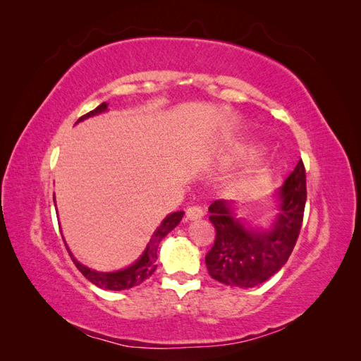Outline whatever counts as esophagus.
Here are the masks:
<instances>
[{"label":"esophagus","mask_w":361,"mask_h":361,"mask_svg":"<svg viewBox=\"0 0 361 361\" xmlns=\"http://www.w3.org/2000/svg\"><path fill=\"white\" fill-rule=\"evenodd\" d=\"M204 216V211L200 206H189L186 209V220H198Z\"/></svg>","instance_id":"1"}]
</instances>
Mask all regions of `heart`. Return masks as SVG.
Segmentation results:
<instances>
[{
    "instance_id": "heart-1",
    "label": "heart",
    "mask_w": 361,
    "mask_h": 361,
    "mask_svg": "<svg viewBox=\"0 0 361 361\" xmlns=\"http://www.w3.org/2000/svg\"><path fill=\"white\" fill-rule=\"evenodd\" d=\"M252 149L251 144H243L239 145V152H248ZM251 186V180L248 176H239V178H235L233 181V188L237 190V192H242V190H247Z\"/></svg>"
}]
</instances>
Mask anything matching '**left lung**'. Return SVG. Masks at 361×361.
I'll return each instance as SVG.
<instances>
[{
	"instance_id": "8db88e82",
	"label": "left lung",
	"mask_w": 361,
	"mask_h": 361,
	"mask_svg": "<svg viewBox=\"0 0 361 361\" xmlns=\"http://www.w3.org/2000/svg\"><path fill=\"white\" fill-rule=\"evenodd\" d=\"M279 214L270 229H252L234 217L233 204L216 200L209 220L216 240L204 257L212 279L231 287H255L270 279L286 265L301 231L307 189L305 169L299 159L278 190Z\"/></svg>"
}]
</instances>
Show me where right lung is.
<instances>
[{
    "label": "right lung",
    "instance_id": "1",
    "mask_svg": "<svg viewBox=\"0 0 361 361\" xmlns=\"http://www.w3.org/2000/svg\"><path fill=\"white\" fill-rule=\"evenodd\" d=\"M106 106L109 104L102 102L99 106H96L94 110H91L90 113L83 114L82 118L78 119L83 121L90 116H94V114L99 113H104L106 111ZM183 211L178 212H172L169 214V216L161 221V225L157 228V231L153 233L150 242L147 243V248L144 250L142 256L136 260L133 265H130L124 270H119V271H111V273H102V271H96V270H91V268L82 265L80 262L75 260V257L71 255V251L68 250L70 252V256L73 259L74 265L78 267V270L85 276V278L93 282L94 286H97L99 288H104V290H127V288H132L135 286H140L142 281H145L149 278V276L153 274V271L157 270V251L159 247V242L164 239V237L172 231V229L180 224V220L183 219ZM66 245V243H65Z\"/></svg>",
    "mask_w": 361,
    "mask_h": 361
}]
</instances>
